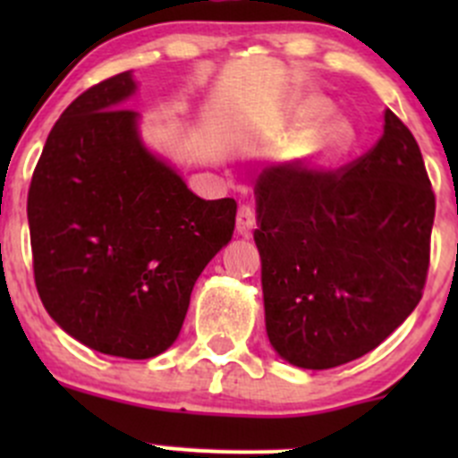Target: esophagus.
<instances>
[{"mask_svg":"<svg viewBox=\"0 0 458 458\" xmlns=\"http://www.w3.org/2000/svg\"><path fill=\"white\" fill-rule=\"evenodd\" d=\"M255 208L250 206V203H243V206H239L237 210V233L242 234V237H250L252 234V228H255Z\"/></svg>","mask_w":458,"mask_h":458,"instance_id":"obj_1","label":"esophagus"}]
</instances>
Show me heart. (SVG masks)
Masks as SVG:
<instances>
[{
	"mask_svg": "<svg viewBox=\"0 0 458 458\" xmlns=\"http://www.w3.org/2000/svg\"><path fill=\"white\" fill-rule=\"evenodd\" d=\"M327 113L326 101H308L303 110L299 113V126L303 128L297 146L293 152V164L301 170H318L323 165L332 164L339 159L354 141V128L345 117H330L326 122H315Z\"/></svg>",
	"mask_w": 458,
	"mask_h": 458,
	"instance_id": "1",
	"label": "heart"
}]
</instances>
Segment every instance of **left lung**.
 <instances>
[{
	"instance_id": "8db88e82",
	"label": "left lung",
	"mask_w": 458,
	"mask_h": 458,
	"mask_svg": "<svg viewBox=\"0 0 458 458\" xmlns=\"http://www.w3.org/2000/svg\"><path fill=\"white\" fill-rule=\"evenodd\" d=\"M255 197L266 330L281 359L306 370L344 366L421 301L437 203L419 143L392 110L357 161L270 165Z\"/></svg>"
}]
</instances>
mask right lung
Here are the masks:
<instances>
[{"label":"right lung","mask_w":458,"mask_h":458,"mask_svg":"<svg viewBox=\"0 0 458 458\" xmlns=\"http://www.w3.org/2000/svg\"><path fill=\"white\" fill-rule=\"evenodd\" d=\"M132 72L62 113L32 173L35 285L64 332L97 352L168 350L203 267L233 239L237 201H206L143 146Z\"/></svg>","instance_id":"obj_1"}]
</instances>
